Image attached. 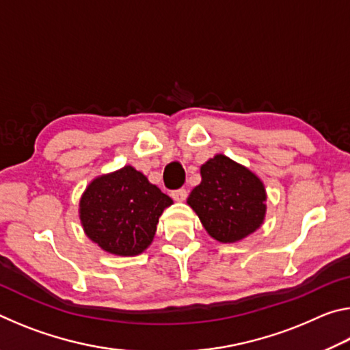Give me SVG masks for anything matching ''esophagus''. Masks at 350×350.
Segmentation results:
<instances>
[{
  "mask_svg": "<svg viewBox=\"0 0 350 350\" xmlns=\"http://www.w3.org/2000/svg\"><path fill=\"white\" fill-rule=\"evenodd\" d=\"M171 196H173V199L176 200V202H183V200L187 199L188 193H187L185 188H179V189H176V191L171 193Z\"/></svg>",
  "mask_w": 350,
  "mask_h": 350,
  "instance_id": "obj_1",
  "label": "esophagus"
}]
</instances>
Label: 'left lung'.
Wrapping results in <instances>:
<instances>
[{"label": "left lung", "instance_id": "8db88e82", "mask_svg": "<svg viewBox=\"0 0 350 350\" xmlns=\"http://www.w3.org/2000/svg\"><path fill=\"white\" fill-rule=\"evenodd\" d=\"M202 180L187 199L205 232L222 244L245 239L264 224L267 191L244 165L216 154L200 167Z\"/></svg>", "mask_w": 350, "mask_h": 350}]
</instances>
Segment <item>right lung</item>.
<instances>
[{"label": "right lung", "instance_id": "1", "mask_svg": "<svg viewBox=\"0 0 350 350\" xmlns=\"http://www.w3.org/2000/svg\"><path fill=\"white\" fill-rule=\"evenodd\" d=\"M173 199L131 165L102 174L83 191L79 216L92 242L117 256H137L151 245L159 217Z\"/></svg>", "mask_w": 350, "mask_h": 350}]
</instances>
